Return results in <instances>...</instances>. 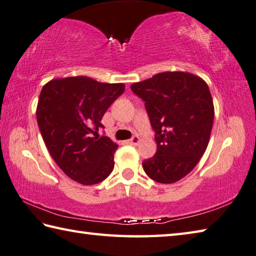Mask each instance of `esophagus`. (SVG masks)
Wrapping results in <instances>:
<instances>
[{"instance_id":"esophagus-1","label":"esophagus","mask_w":256,"mask_h":256,"mask_svg":"<svg viewBox=\"0 0 256 256\" xmlns=\"http://www.w3.org/2000/svg\"><path fill=\"white\" fill-rule=\"evenodd\" d=\"M139 142H140V138L138 136H134L132 139H129V144H138Z\"/></svg>"}]
</instances>
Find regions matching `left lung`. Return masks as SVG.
<instances>
[{"label": "left lung", "mask_w": 256, "mask_h": 256, "mask_svg": "<svg viewBox=\"0 0 256 256\" xmlns=\"http://www.w3.org/2000/svg\"><path fill=\"white\" fill-rule=\"evenodd\" d=\"M144 101L157 152L142 162L144 172L160 184L190 174L204 155L214 122V104L205 81L190 72H160L130 86Z\"/></svg>", "instance_id": "obj_1"}]
</instances>
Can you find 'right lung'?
<instances>
[{
    "instance_id": "add662e5",
    "label": "right lung",
    "mask_w": 256,
    "mask_h": 256,
    "mask_svg": "<svg viewBox=\"0 0 256 256\" xmlns=\"http://www.w3.org/2000/svg\"><path fill=\"white\" fill-rule=\"evenodd\" d=\"M124 91V84L98 82L89 76L53 79L43 86L36 120L56 165L71 180L94 185L112 174L118 144L98 136L104 112Z\"/></svg>"
}]
</instances>
